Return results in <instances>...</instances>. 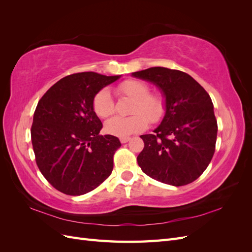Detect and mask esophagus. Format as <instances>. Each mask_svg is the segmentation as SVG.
Wrapping results in <instances>:
<instances>
[{
  "label": "esophagus",
  "instance_id": "1",
  "mask_svg": "<svg viewBox=\"0 0 252 252\" xmlns=\"http://www.w3.org/2000/svg\"><path fill=\"white\" fill-rule=\"evenodd\" d=\"M130 140H131V139L129 138V136H125V138H121V139H120V141H121V143H122V144H125V143H127V142L130 141Z\"/></svg>",
  "mask_w": 252,
  "mask_h": 252
}]
</instances>
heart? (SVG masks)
I'll return each instance as SVG.
<instances>
[{"mask_svg":"<svg viewBox=\"0 0 252 252\" xmlns=\"http://www.w3.org/2000/svg\"><path fill=\"white\" fill-rule=\"evenodd\" d=\"M118 91L132 100L130 113L127 118L113 117L104 125L105 131L116 136L125 138L130 134L145 130L148 121L157 123L165 113V100L159 94H149V86L139 80H126L122 82ZM94 110L101 119L110 117L114 111V103L110 91L101 89L94 97Z\"/></svg>","mask_w":252,"mask_h":252,"instance_id":"heart-1","label":"heart"}]
</instances>
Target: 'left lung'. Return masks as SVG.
Returning a JSON list of instances; mask_svg holds the SVG:
<instances>
[{"mask_svg":"<svg viewBox=\"0 0 252 252\" xmlns=\"http://www.w3.org/2000/svg\"><path fill=\"white\" fill-rule=\"evenodd\" d=\"M150 82L165 98V116L154 133L141 135L138 164L158 182L183 186L207 168L216 150L218 123L209 94L189 74L165 67L132 72Z\"/></svg>","mask_w":252,"mask_h":252,"instance_id":"1","label":"left lung"}]
</instances>
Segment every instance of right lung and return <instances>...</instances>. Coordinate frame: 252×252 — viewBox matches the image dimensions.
Wrapping results in <instances>:
<instances>
[{"instance_id":"right-lung-1","label":"right lung","mask_w":252,"mask_h":252,"mask_svg":"<svg viewBox=\"0 0 252 252\" xmlns=\"http://www.w3.org/2000/svg\"><path fill=\"white\" fill-rule=\"evenodd\" d=\"M121 75L81 72L51 86L37 103L32 142L40 171L59 191L82 195L107 179L121 142L103 127L94 110V97Z\"/></svg>"}]
</instances>
